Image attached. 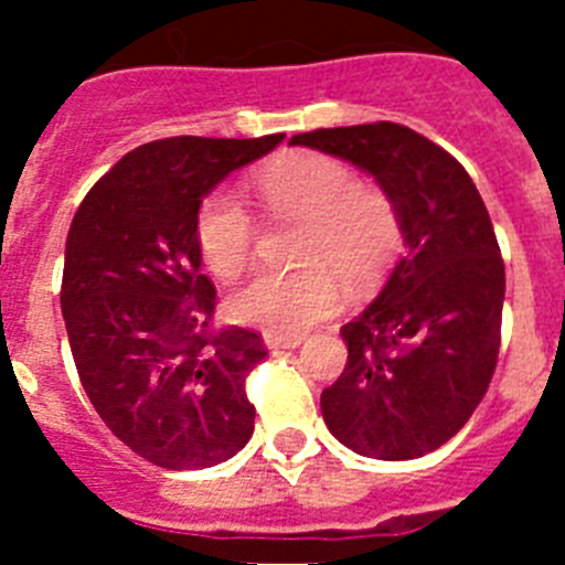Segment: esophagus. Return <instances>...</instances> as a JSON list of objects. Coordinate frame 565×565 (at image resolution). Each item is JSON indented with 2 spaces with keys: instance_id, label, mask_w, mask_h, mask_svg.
Segmentation results:
<instances>
[{
  "instance_id": "esophagus-1",
  "label": "esophagus",
  "mask_w": 565,
  "mask_h": 565,
  "mask_svg": "<svg viewBox=\"0 0 565 565\" xmlns=\"http://www.w3.org/2000/svg\"><path fill=\"white\" fill-rule=\"evenodd\" d=\"M266 348L268 351H279V348H297L302 344V333H266Z\"/></svg>"
}]
</instances>
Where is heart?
<instances>
[{"instance_id":"heart-1","label":"heart","mask_w":565,"mask_h":565,"mask_svg":"<svg viewBox=\"0 0 565 565\" xmlns=\"http://www.w3.org/2000/svg\"><path fill=\"white\" fill-rule=\"evenodd\" d=\"M259 201L277 217L306 221L294 271H259L228 297L237 322L268 333H302L331 317L342 299L339 277L367 286L396 254L402 226L382 189L362 186L351 167L322 152H294L259 169ZM254 217L234 192L201 203L194 239L209 271L223 279L246 268L254 248Z\"/></svg>"}]
</instances>
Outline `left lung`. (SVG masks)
<instances>
[{
    "mask_svg": "<svg viewBox=\"0 0 565 565\" xmlns=\"http://www.w3.org/2000/svg\"><path fill=\"white\" fill-rule=\"evenodd\" d=\"M291 143L373 174L404 237L379 297L339 331L348 364L322 391V418L359 456H427L469 422L495 373L507 274L487 206L450 152L402 124L313 129Z\"/></svg>",
    "mask_w": 565,
    "mask_h": 565,
    "instance_id": "obj_1",
    "label": "left lung"
}]
</instances>
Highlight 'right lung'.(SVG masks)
Masks as SVG:
<instances>
[{
  "label": "right lung",
  "instance_id": "right-lung-1",
  "mask_svg": "<svg viewBox=\"0 0 565 565\" xmlns=\"http://www.w3.org/2000/svg\"><path fill=\"white\" fill-rule=\"evenodd\" d=\"M282 138L143 143L70 223L62 313L78 379L113 436L154 467H214L254 433L246 379L268 351L248 328H212L217 291L201 274L194 221L228 172Z\"/></svg>",
  "mask_w": 565,
  "mask_h": 565
}]
</instances>
